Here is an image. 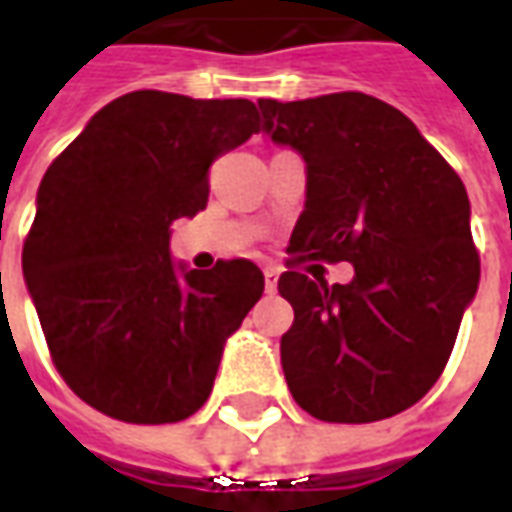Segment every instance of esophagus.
Instances as JSON below:
<instances>
[{"mask_svg":"<svg viewBox=\"0 0 512 512\" xmlns=\"http://www.w3.org/2000/svg\"><path fill=\"white\" fill-rule=\"evenodd\" d=\"M266 290L268 293H274L277 290V282H279V268L277 266H266Z\"/></svg>","mask_w":512,"mask_h":512,"instance_id":"esophagus-1","label":"esophagus"}]
</instances>
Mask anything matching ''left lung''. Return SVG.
<instances>
[{
    "instance_id": "8db88e82",
    "label": "left lung",
    "mask_w": 512,
    "mask_h": 512,
    "mask_svg": "<svg viewBox=\"0 0 512 512\" xmlns=\"http://www.w3.org/2000/svg\"><path fill=\"white\" fill-rule=\"evenodd\" d=\"M274 145L307 164L290 263L348 260L354 279L290 268L279 354L293 400L323 422L395 417L436 384L480 282L455 169L400 109L365 93L257 101Z\"/></svg>"
}]
</instances>
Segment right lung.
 I'll return each mask as SVG.
<instances>
[{
	"mask_svg": "<svg viewBox=\"0 0 512 512\" xmlns=\"http://www.w3.org/2000/svg\"><path fill=\"white\" fill-rule=\"evenodd\" d=\"M257 120L246 98L136 90L95 112L40 180L24 282L60 376L106 417H191L263 296L252 260L197 271L169 255V224L205 208L208 169Z\"/></svg>",
	"mask_w": 512,
	"mask_h": 512,
	"instance_id": "right-lung-1",
	"label": "right lung"
}]
</instances>
